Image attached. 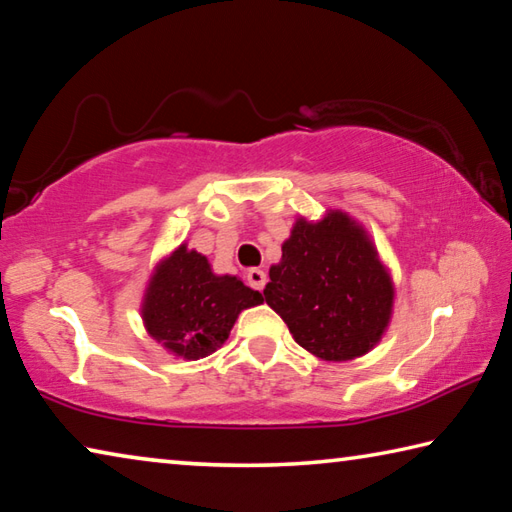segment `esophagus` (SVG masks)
Segmentation results:
<instances>
[{
	"mask_svg": "<svg viewBox=\"0 0 512 512\" xmlns=\"http://www.w3.org/2000/svg\"><path fill=\"white\" fill-rule=\"evenodd\" d=\"M246 277H248V284L253 289H257V291H262L264 289V284H266V273L262 271V268H250V271L246 273Z\"/></svg>",
	"mask_w": 512,
	"mask_h": 512,
	"instance_id": "obj_1",
	"label": "esophagus"
}]
</instances>
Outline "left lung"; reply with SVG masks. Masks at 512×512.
<instances>
[{
	"instance_id": "1",
	"label": "left lung",
	"mask_w": 512,
	"mask_h": 512,
	"mask_svg": "<svg viewBox=\"0 0 512 512\" xmlns=\"http://www.w3.org/2000/svg\"><path fill=\"white\" fill-rule=\"evenodd\" d=\"M268 275L266 305L298 345L325 361L363 357L391 320V277L366 232L343 212L318 223L298 219Z\"/></svg>"
}]
</instances>
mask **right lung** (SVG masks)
I'll return each instance as SVG.
<instances>
[{"label": "right lung", "mask_w": 512, "mask_h": 512, "mask_svg": "<svg viewBox=\"0 0 512 512\" xmlns=\"http://www.w3.org/2000/svg\"><path fill=\"white\" fill-rule=\"evenodd\" d=\"M264 302L235 275H214L207 257L183 244L153 273L142 318L169 352L198 359L228 341L239 311Z\"/></svg>", "instance_id": "right-lung-1"}]
</instances>
